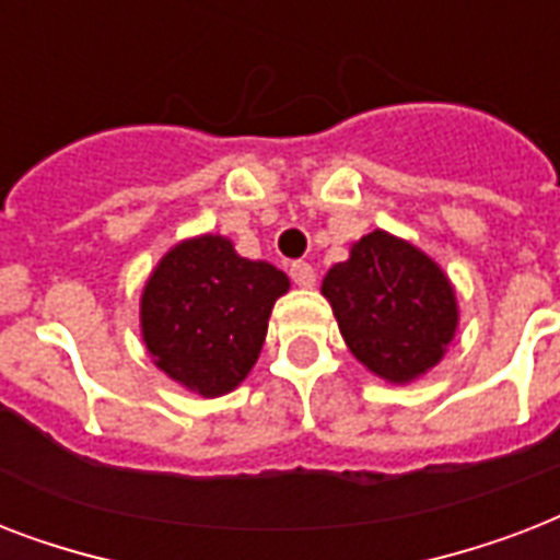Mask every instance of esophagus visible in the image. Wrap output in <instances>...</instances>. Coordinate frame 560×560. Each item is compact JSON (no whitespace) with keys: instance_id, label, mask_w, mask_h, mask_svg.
<instances>
[{"instance_id":"esophagus-1","label":"esophagus","mask_w":560,"mask_h":560,"mask_svg":"<svg viewBox=\"0 0 560 560\" xmlns=\"http://www.w3.org/2000/svg\"><path fill=\"white\" fill-rule=\"evenodd\" d=\"M290 279L296 281L299 288H314L316 272L307 261H293V264H290Z\"/></svg>"}]
</instances>
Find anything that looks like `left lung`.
Segmentation results:
<instances>
[{
    "label": "left lung",
    "instance_id": "8db88e82",
    "mask_svg": "<svg viewBox=\"0 0 560 560\" xmlns=\"http://www.w3.org/2000/svg\"><path fill=\"white\" fill-rule=\"evenodd\" d=\"M323 296L351 354L389 383H409L433 369L459 323L442 267L383 229L360 237L349 261L334 264Z\"/></svg>",
    "mask_w": 560,
    "mask_h": 560
}]
</instances>
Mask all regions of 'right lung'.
Here are the masks:
<instances>
[{
  "label": "right lung",
  "mask_w": 560,
  "mask_h": 560,
  "mask_svg": "<svg viewBox=\"0 0 560 560\" xmlns=\"http://www.w3.org/2000/svg\"><path fill=\"white\" fill-rule=\"evenodd\" d=\"M290 279L249 261L223 235L165 253L142 290V337L153 363L202 398L226 395L261 354L267 319Z\"/></svg>",
  "instance_id": "1"
}]
</instances>
